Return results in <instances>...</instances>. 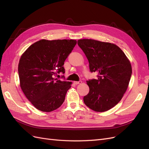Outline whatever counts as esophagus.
<instances>
[{"instance_id": "esophagus-1", "label": "esophagus", "mask_w": 149, "mask_h": 149, "mask_svg": "<svg viewBox=\"0 0 149 149\" xmlns=\"http://www.w3.org/2000/svg\"><path fill=\"white\" fill-rule=\"evenodd\" d=\"M81 83H82L81 81H74V83L76 85H77V84H81Z\"/></svg>"}]
</instances>
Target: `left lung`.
<instances>
[{"mask_svg": "<svg viewBox=\"0 0 149 149\" xmlns=\"http://www.w3.org/2000/svg\"><path fill=\"white\" fill-rule=\"evenodd\" d=\"M78 46L89 61V70L97 78L87 81L89 91L83 101L90 109L104 112L114 107L127 89L132 75L130 63L114 44L92 39H81Z\"/></svg>", "mask_w": 149, "mask_h": 149, "instance_id": "obj_1", "label": "left lung"}]
</instances>
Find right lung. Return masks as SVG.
I'll return each instance as SVG.
<instances>
[{"instance_id":"add662e5","label":"right lung","mask_w":149,"mask_h":149,"mask_svg":"<svg viewBox=\"0 0 149 149\" xmlns=\"http://www.w3.org/2000/svg\"><path fill=\"white\" fill-rule=\"evenodd\" d=\"M76 42L74 40H41L22 55L18 67L20 87L37 109L51 112L63 103L71 82L58 79L55 76L65 73L64 62Z\"/></svg>"}]
</instances>
